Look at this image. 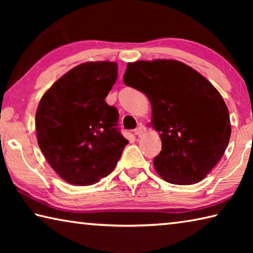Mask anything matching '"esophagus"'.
I'll list each match as a JSON object with an SVG mask.
<instances>
[{"instance_id":"1","label":"esophagus","mask_w":253,"mask_h":253,"mask_svg":"<svg viewBox=\"0 0 253 253\" xmlns=\"http://www.w3.org/2000/svg\"><path fill=\"white\" fill-rule=\"evenodd\" d=\"M135 134L137 135V136H142V134H143V131H144V126L143 125H139L138 127H136L135 128Z\"/></svg>"}]
</instances>
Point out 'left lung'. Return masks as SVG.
<instances>
[{"label": "left lung", "instance_id": "8db88e82", "mask_svg": "<svg viewBox=\"0 0 253 253\" xmlns=\"http://www.w3.org/2000/svg\"><path fill=\"white\" fill-rule=\"evenodd\" d=\"M124 83L151 101L153 126L162 140L154 157L157 174L177 185L202 181L230 140V115L220 92L176 60L128 63Z\"/></svg>", "mask_w": 253, "mask_h": 253}]
</instances>
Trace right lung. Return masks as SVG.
Listing matches in <instances>:
<instances>
[{
	"instance_id": "1",
	"label": "right lung",
	"mask_w": 253,
	"mask_h": 253,
	"mask_svg": "<svg viewBox=\"0 0 253 253\" xmlns=\"http://www.w3.org/2000/svg\"><path fill=\"white\" fill-rule=\"evenodd\" d=\"M117 63L85 62L52 84L36 115L38 144L55 173L74 185L109 175L128 140L118 110L105 98L117 79Z\"/></svg>"
}]
</instances>
